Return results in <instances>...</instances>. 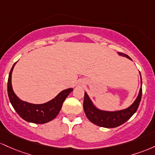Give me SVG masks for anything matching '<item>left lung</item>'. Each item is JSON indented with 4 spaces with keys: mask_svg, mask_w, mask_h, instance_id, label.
<instances>
[{
    "mask_svg": "<svg viewBox=\"0 0 155 155\" xmlns=\"http://www.w3.org/2000/svg\"><path fill=\"white\" fill-rule=\"evenodd\" d=\"M117 53L120 56L125 57L130 60H132L127 55L119 53V52H118ZM140 85L141 86L139 90L138 97H136L133 103L127 108L120 110L108 111L100 109L93 103L90 97H88V94L85 92L83 109H84L86 117L93 124L102 127L114 128L123 124L136 112L140 104L142 96L141 75H140Z\"/></svg>",
    "mask_w": 155,
    "mask_h": 155,
    "instance_id": "obj_1",
    "label": "left lung"
}]
</instances>
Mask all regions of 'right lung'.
I'll return each mask as SVG.
<instances>
[{
  "label": "right lung",
  "mask_w": 155,
  "mask_h": 155,
  "mask_svg": "<svg viewBox=\"0 0 155 155\" xmlns=\"http://www.w3.org/2000/svg\"><path fill=\"white\" fill-rule=\"evenodd\" d=\"M15 63L9 72L8 78L7 91L10 102L18 115L28 122L34 124H45L54 119L60 112L64 100L73 91L72 88L63 90L52 99L51 100L42 104H33L20 100L15 94L12 85V74Z\"/></svg>",
  "instance_id": "1"
}]
</instances>
